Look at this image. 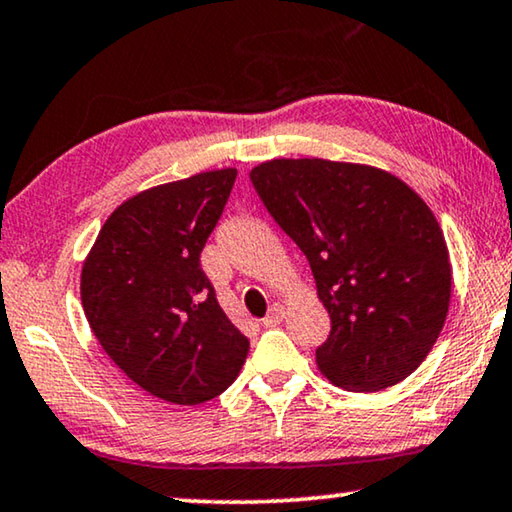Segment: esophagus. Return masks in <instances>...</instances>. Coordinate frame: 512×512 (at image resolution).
Instances as JSON below:
<instances>
[{
  "instance_id": "esophagus-1",
  "label": "esophagus",
  "mask_w": 512,
  "mask_h": 512,
  "mask_svg": "<svg viewBox=\"0 0 512 512\" xmlns=\"http://www.w3.org/2000/svg\"><path fill=\"white\" fill-rule=\"evenodd\" d=\"M282 317H285V308H282V305H273L271 308V312L269 315H266L264 319H262V326L264 329H273V326H278L280 322H282Z\"/></svg>"
}]
</instances>
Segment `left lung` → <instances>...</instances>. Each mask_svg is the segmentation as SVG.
Wrapping results in <instances>:
<instances>
[{
    "label": "left lung",
    "instance_id": "obj_1",
    "mask_svg": "<svg viewBox=\"0 0 512 512\" xmlns=\"http://www.w3.org/2000/svg\"><path fill=\"white\" fill-rule=\"evenodd\" d=\"M250 181L308 257L329 310L319 370L356 393L409 377L451 303V259L427 204L384 170L322 158L269 160Z\"/></svg>",
    "mask_w": 512,
    "mask_h": 512
}]
</instances>
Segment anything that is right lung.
I'll use <instances>...</instances> for the list:
<instances>
[{
	"mask_svg": "<svg viewBox=\"0 0 512 512\" xmlns=\"http://www.w3.org/2000/svg\"><path fill=\"white\" fill-rule=\"evenodd\" d=\"M236 170L163 183L112 211L82 266L91 331L144 391L202 404L239 377L250 342L227 319L200 255Z\"/></svg>",
	"mask_w": 512,
	"mask_h": 512,
	"instance_id": "obj_1",
	"label": "right lung"
}]
</instances>
